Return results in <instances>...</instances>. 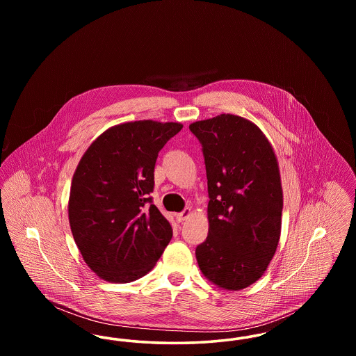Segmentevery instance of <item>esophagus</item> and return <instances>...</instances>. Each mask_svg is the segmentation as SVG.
Segmentation results:
<instances>
[{
    "label": "esophagus",
    "mask_w": 356,
    "mask_h": 356,
    "mask_svg": "<svg viewBox=\"0 0 356 356\" xmlns=\"http://www.w3.org/2000/svg\"><path fill=\"white\" fill-rule=\"evenodd\" d=\"M192 215V211L189 209V208H186L183 212H180V213H175V218H176V220L179 221H184L189 218Z\"/></svg>",
    "instance_id": "1"
}]
</instances>
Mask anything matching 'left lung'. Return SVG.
<instances>
[{"label":"left lung","mask_w":356,"mask_h":356,"mask_svg":"<svg viewBox=\"0 0 356 356\" xmlns=\"http://www.w3.org/2000/svg\"><path fill=\"white\" fill-rule=\"evenodd\" d=\"M208 180V237L196 259L215 286L254 284L276 252L283 211L280 170L271 143L252 121L231 113L192 122Z\"/></svg>","instance_id":"1"}]
</instances>
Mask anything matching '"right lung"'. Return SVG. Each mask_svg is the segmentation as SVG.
Instances as JSON below:
<instances>
[{
    "instance_id": "right-lung-1",
    "label": "right lung",
    "mask_w": 356,
    "mask_h": 356,
    "mask_svg": "<svg viewBox=\"0 0 356 356\" xmlns=\"http://www.w3.org/2000/svg\"><path fill=\"white\" fill-rule=\"evenodd\" d=\"M180 122L129 121L108 128L74 170L68 216L88 267L109 283H131L152 270L172 227L148 195L160 149Z\"/></svg>"
}]
</instances>
